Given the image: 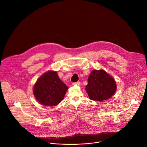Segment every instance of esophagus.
Listing matches in <instances>:
<instances>
[{
    "instance_id": "esophagus-1",
    "label": "esophagus",
    "mask_w": 147,
    "mask_h": 147,
    "mask_svg": "<svg viewBox=\"0 0 147 147\" xmlns=\"http://www.w3.org/2000/svg\"><path fill=\"white\" fill-rule=\"evenodd\" d=\"M72 85H78V86H80V82H75V83H73Z\"/></svg>"
}]
</instances>
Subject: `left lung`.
<instances>
[{
    "instance_id": "8db88e82",
    "label": "left lung",
    "mask_w": 147,
    "mask_h": 147,
    "mask_svg": "<svg viewBox=\"0 0 147 147\" xmlns=\"http://www.w3.org/2000/svg\"><path fill=\"white\" fill-rule=\"evenodd\" d=\"M116 90L115 80L102 69L92 71L86 88L89 98L95 101H103L111 98Z\"/></svg>"
}]
</instances>
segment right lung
I'll list each match as a JSON object with an SVG mask.
<instances>
[{"mask_svg": "<svg viewBox=\"0 0 147 147\" xmlns=\"http://www.w3.org/2000/svg\"><path fill=\"white\" fill-rule=\"evenodd\" d=\"M67 86L61 82L56 72L49 71L38 80L34 87L37 100L46 106H55L64 98Z\"/></svg>", "mask_w": 147, "mask_h": 147, "instance_id": "1", "label": "right lung"}]
</instances>
